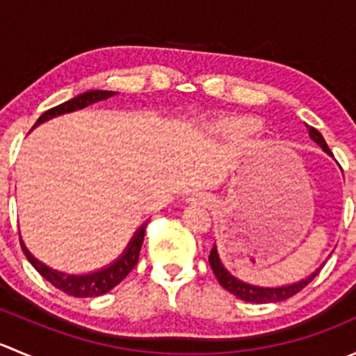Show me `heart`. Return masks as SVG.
I'll list each match as a JSON object with an SVG mask.
<instances>
[{"instance_id": "obj_1", "label": "heart", "mask_w": 356, "mask_h": 356, "mask_svg": "<svg viewBox=\"0 0 356 356\" xmlns=\"http://www.w3.org/2000/svg\"><path fill=\"white\" fill-rule=\"evenodd\" d=\"M260 124H258L254 118H232V120L222 122L218 131L229 139H245L248 136H251L253 132L258 131Z\"/></svg>"}]
</instances>
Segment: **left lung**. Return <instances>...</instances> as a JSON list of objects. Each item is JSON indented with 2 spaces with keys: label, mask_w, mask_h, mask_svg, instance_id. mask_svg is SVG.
I'll return each mask as SVG.
<instances>
[{
  "label": "left lung",
  "mask_w": 356,
  "mask_h": 356,
  "mask_svg": "<svg viewBox=\"0 0 356 356\" xmlns=\"http://www.w3.org/2000/svg\"><path fill=\"white\" fill-rule=\"evenodd\" d=\"M307 127H308V134H310V138L314 139V141L317 143V145L321 146L325 153H327V155H332L331 149H329V146H327V143L324 141V138H322L321 132H318L317 129L310 127V125H307ZM208 260H210L211 270H213L215 277H217V281L220 282L222 288L227 289L229 293H232L234 296H238L239 300L250 301V303H275V301L288 300V298L300 293L301 289L307 288V286L310 284L315 277H317V274L321 272V268H322V267L317 268V270H315L310 277L303 279V281H300V282H294V284L281 286V288H260V286H251V284H248V282L239 281V279H236L234 275L229 274V272L224 268V265H222L220 258H218V253H217V248L215 246L211 248Z\"/></svg>",
  "instance_id": "8db88e82"
}]
</instances>
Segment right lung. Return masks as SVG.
Listing matches in <instances>:
<instances>
[{
  "label": "right lung",
  "instance_id": "1",
  "mask_svg": "<svg viewBox=\"0 0 356 356\" xmlns=\"http://www.w3.org/2000/svg\"><path fill=\"white\" fill-rule=\"evenodd\" d=\"M113 91H88L84 95H79L77 98L70 99V102L62 103V105L55 106V108H49L48 111L39 117V120L35 122V125L42 124V122L49 120V118L56 117V115H63L68 113V111H75L86 108V106L92 105L96 102H102V99H108L110 96H113ZM34 125V127H35ZM145 231H146V224L136 232V236L132 238V241L129 243L127 250L124 251L120 258H118L115 264H111L110 267L102 268L98 272H92V274H86V275H70V274H63V272L53 270L49 268L48 265L41 264L38 258L32 257L29 253V250L25 248V245L20 239V246H22L24 254L27 257V260L31 261L32 267L42 275L48 282H51L56 289L63 291V293L68 294V296H75V298H92V296H102V294L108 293L115 288L117 284H120L125 277H127L129 272L136 267L139 260V251H141L143 241H145Z\"/></svg>",
  "mask_w": 356,
  "mask_h": 356
}]
</instances>
